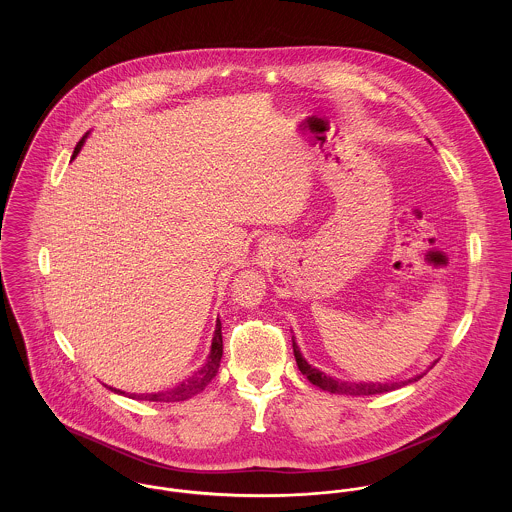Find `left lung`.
I'll return each mask as SVG.
<instances>
[{"label":"left lung","mask_w":512,"mask_h":512,"mask_svg":"<svg viewBox=\"0 0 512 512\" xmlns=\"http://www.w3.org/2000/svg\"><path fill=\"white\" fill-rule=\"evenodd\" d=\"M292 343L295 363L299 366L301 374H305L311 384H315V386H319V388H323V390H327V392H333V394H351V396L380 394V392H390V390H394V388H400V386H404V384H408V382H416V380H420V378L424 376V374H418V376H414V378H410V380L392 382V384H388V382H386V384H378V382H376V384H374V382H343V380H335L333 376H327V374L321 372L319 368L309 365V363L301 357L299 347H297V343H295L293 337Z\"/></svg>","instance_id":"1"}]
</instances>
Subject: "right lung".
<instances>
[{
  "label": "right lung",
  "mask_w": 512,
  "mask_h": 512,
  "mask_svg": "<svg viewBox=\"0 0 512 512\" xmlns=\"http://www.w3.org/2000/svg\"><path fill=\"white\" fill-rule=\"evenodd\" d=\"M88 136V134H86ZM86 136L74 147L73 159L78 155V151L82 149V144L86 140ZM220 359H222V333H220V321L217 319V327H215V335H213V343H211V353L207 357V363L201 366L195 374H191L187 380H183L181 384L161 390V392H149V394H128L134 400H147V402H181L187 400L195 394H199L201 390H205V386L217 376L219 372ZM112 392L116 394H126L118 388L108 386Z\"/></svg>",
  "instance_id": "obj_1"
}]
</instances>
